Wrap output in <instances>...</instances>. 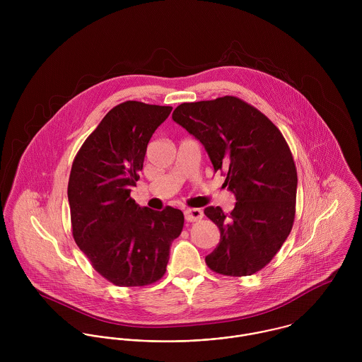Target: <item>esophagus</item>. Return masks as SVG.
Returning <instances> with one entry per match:
<instances>
[{
    "instance_id": "1",
    "label": "esophagus",
    "mask_w": 362,
    "mask_h": 362,
    "mask_svg": "<svg viewBox=\"0 0 362 362\" xmlns=\"http://www.w3.org/2000/svg\"><path fill=\"white\" fill-rule=\"evenodd\" d=\"M184 214H185V220L188 223L198 221V220H201L204 217V211L201 209H187L184 211Z\"/></svg>"
}]
</instances>
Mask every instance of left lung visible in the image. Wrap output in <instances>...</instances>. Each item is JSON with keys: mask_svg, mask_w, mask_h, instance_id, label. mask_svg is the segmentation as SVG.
Masks as SVG:
<instances>
[{"mask_svg": "<svg viewBox=\"0 0 362 362\" xmlns=\"http://www.w3.org/2000/svg\"><path fill=\"white\" fill-rule=\"evenodd\" d=\"M173 119L201 141L237 199L230 213L205 209L220 230L207 266L233 277L257 273L279 252L296 217L297 168L283 134L235 96L180 104Z\"/></svg>", "mask_w": 362, "mask_h": 362, "instance_id": "obj_1", "label": "left lung"}]
</instances>
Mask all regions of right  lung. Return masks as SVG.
I'll list each match as a JSON object with an SVG mask.
<instances>
[{"mask_svg": "<svg viewBox=\"0 0 362 362\" xmlns=\"http://www.w3.org/2000/svg\"><path fill=\"white\" fill-rule=\"evenodd\" d=\"M173 107L128 100L112 107L75 156L68 201L72 235L93 269L119 287L156 283L184 214L141 207L131 198L148 144Z\"/></svg>", "mask_w": 362, "mask_h": 362, "instance_id": "obj_1", "label": "right lung"}]
</instances>
